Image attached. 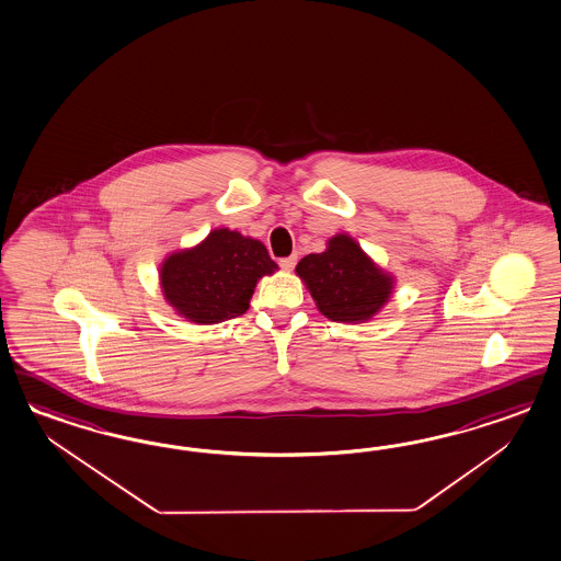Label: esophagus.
<instances>
[{
	"instance_id": "34e87169",
	"label": "esophagus",
	"mask_w": 561,
	"mask_h": 561,
	"mask_svg": "<svg viewBox=\"0 0 561 561\" xmlns=\"http://www.w3.org/2000/svg\"><path fill=\"white\" fill-rule=\"evenodd\" d=\"M279 267L284 272H291L296 267V255L286 256V259H279Z\"/></svg>"
}]
</instances>
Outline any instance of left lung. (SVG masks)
<instances>
[{"label":"left lung","instance_id":"1","mask_svg":"<svg viewBox=\"0 0 561 561\" xmlns=\"http://www.w3.org/2000/svg\"><path fill=\"white\" fill-rule=\"evenodd\" d=\"M296 272L319 310L337 323L368 321L391 296L392 277L380 272L345 234L331 238L324 253L306 255Z\"/></svg>","mask_w":561,"mask_h":561}]
</instances>
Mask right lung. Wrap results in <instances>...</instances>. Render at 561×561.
I'll list each match as a JSON object with an SVG mask.
<instances>
[{"label": "right lung", "mask_w": 561, "mask_h": 561, "mask_svg": "<svg viewBox=\"0 0 561 561\" xmlns=\"http://www.w3.org/2000/svg\"><path fill=\"white\" fill-rule=\"evenodd\" d=\"M275 270L263 242L220 228L199 247L170 255L160 279L179 314L193 323L214 324L244 314L256 279Z\"/></svg>", "instance_id": "add662e5"}]
</instances>
